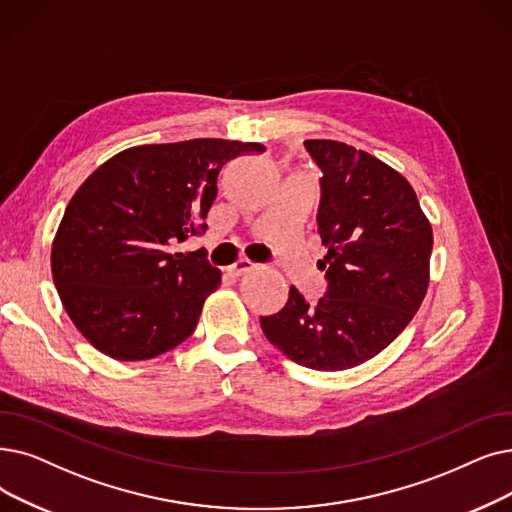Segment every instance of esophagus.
Here are the masks:
<instances>
[{
  "instance_id": "34e87169",
  "label": "esophagus",
  "mask_w": 512,
  "mask_h": 512,
  "mask_svg": "<svg viewBox=\"0 0 512 512\" xmlns=\"http://www.w3.org/2000/svg\"><path fill=\"white\" fill-rule=\"evenodd\" d=\"M257 268V265L253 263V261H249V259H238L234 265H230V274L232 276H244V274H249V272H253Z\"/></svg>"
}]
</instances>
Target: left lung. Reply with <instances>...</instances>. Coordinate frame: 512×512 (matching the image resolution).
Listing matches in <instances>:
<instances>
[{
  "label": "left lung",
  "instance_id": "obj_1",
  "mask_svg": "<svg viewBox=\"0 0 512 512\" xmlns=\"http://www.w3.org/2000/svg\"><path fill=\"white\" fill-rule=\"evenodd\" d=\"M322 169L318 232L326 295L291 286L261 330L286 358L337 372L379 355L414 318L429 288L433 230L402 173L337 140H305Z\"/></svg>",
  "mask_w": 512,
  "mask_h": 512
}]
</instances>
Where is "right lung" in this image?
Here are the masks:
<instances>
[{
    "instance_id": "1",
    "label": "right lung",
    "mask_w": 512,
    "mask_h": 512,
    "mask_svg": "<svg viewBox=\"0 0 512 512\" xmlns=\"http://www.w3.org/2000/svg\"><path fill=\"white\" fill-rule=\"evenodd\" d=\"M263 150L217 138L133 146L79 186L52 242V276L66 314L98 351L150 360L192 335L221 272L175 247L207 230L221 167Z\"/></svg>"
}]
</instances>
